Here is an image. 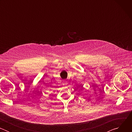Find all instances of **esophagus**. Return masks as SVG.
<instances>
[{
    "mask_svg": "<svg viewBox=\"0 0 132 132\" xmlns=\"http://www.w3.org/2000/svg\"><path fill=\"white\" fill-rule=\"evenodd\" d=\"M63 84L64 85L66 86V85H67V84H68V82H67L66 80H63Z\"/></svg>",
    "mask_w": 132,
    "mask_h": 132,
    "instance_id": "34e87169",
    "label": "esophagus"
}]
</instances>
